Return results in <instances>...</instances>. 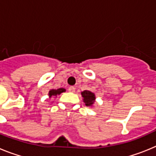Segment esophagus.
I'll return each mask as SVG.
<instances>
[{
  "label": "esophagus",
  "mask_w": 156,
  "mask_h": 156,
  "mask_svg": "<svg viewBox=\"0 0 156 156\" xmlns=\"http://www.w3.org/2000/svg\"><path fill=\"white\" fill-rule=\"evenodd\" d=\"M69 92H75V87H69Z\"/></svg>",
  "instance_id": "esophagus-1"
}]
</instances>
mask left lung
Listing matches in <instances>:
<instances>
[{"label": "left lung", "mask_w": 156, "mask_h": 156, "mask_svg": "<svg viewBox=\"0 0 156 156\" xmlns=\"http://www.w3.org/2000/svg\"><path fill=\"white\" fill-rule=\"evenodd\" d=\"M81 94H82V97L83 98V101L87 106H91L94 104L95 101L94 94L86 90H83Z\"/></svg>", "instance_id": "8db88e82"}]
</instances>
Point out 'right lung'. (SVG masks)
<instances>
[{
	"mask_svg": "<svg viewBox=\"0 0 156 156\" xmlns=\"http://www.w3.org/2000/svg\"><path fill=\"white\" fill-rule=\"evenodd\" d=\"M65 91H66V90H65L64 88H59V89H57V90L53 89V90L49 91V96H50V98H51L52 96H56L57 94H60Z\"/></svg>",
	"mask_w": 156,
	"mask_h": 156,
	"instance_id": "add662e5",
	"label": "right lung"
}]
</instances>
